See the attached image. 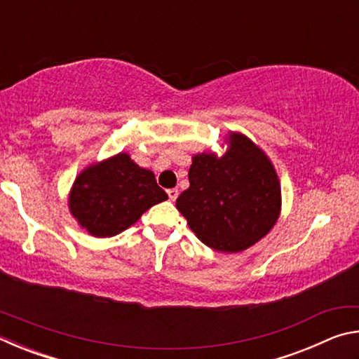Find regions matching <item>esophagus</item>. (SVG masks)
Masks as SVG:
<instances>
[{"mask_svg": "<svg viewBox=\"0 0 359 359\" xmlns=\"http://www.w3.org/2000/svg\"><path fill=\"white\" fill-rule=\"evenodd\" d=\"M168 196H169V199H171V201H175V199H177V196H179L177 188H169Z\"/></svg>", "mask_w": 359, "mask_h": 359, "instance_id": "1", "label": "esophagus"}]
</instances>
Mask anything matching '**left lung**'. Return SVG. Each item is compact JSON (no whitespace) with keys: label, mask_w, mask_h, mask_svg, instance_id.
<instances>
[{"label":"left lung","mask_w":359,"mask_h":359,"mask_svg":"<svg viewBox=\"0 0 359 359\" xmlns=\"http://www.w3.org/2000/svg\"><path fill=\"white\" fill-rule=\"evenodd\" d=\"M222 156L198 154L190 187L175 201L203 244L223 253L247 250L269 233L282 208L280 182L269 158L241 133Z\"/></svg>","instance_id":"1"}]
</instances>
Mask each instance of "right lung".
<instances>
[{
	"instance_id": "1",
	"label": "right lung",
	"mask_w": 359,
	"mask_h": 359,
	"mask_svg": "<svg viewBox=\"0 0 359 359\" xmlns=\"http://www.w3.org/2000/svg\"><path fill=\"white\" fill-rule=\"evenodd\" d=\"M168 199L155 174L137 166L128 154L85 168L69 193V210L95 238H111L135 224L151 205Z\"/></svg>"
}]
</instances>
